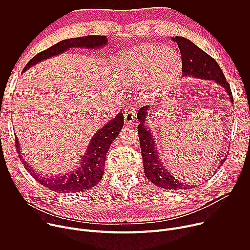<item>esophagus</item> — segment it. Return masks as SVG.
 <instances>
[{"mask_svg": "<svg viewBox=\"0 0 250 250\" xmlns=\"http://www.w3.org/2000/svg\"><path fill=\"white\" fill-rule=\"evenodd\" d=\"M125 123L127 125H132L135 122V117L134 114L131 111H126L125 112Z\"/></svg>", "mask_w": 250, "mask_h": 250, "instance_id": "esophagus-1", "label": "esophagus"}]
</instances>
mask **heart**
Listing matches in <instances>:
<instances>
[{"label":"heart","instance_id":"1","mask_svg":"<svg viewBox=\"0 0 250 250\" xmlns=\"http://www.w3.org/2000/svg\"><path fill=\"white\" fill-rule=\"evenodd\" d=\"M125 81L140 88L146 100H156L173 86L182 69L181 57L169 46L145 44L125 54Z\"/></svg>","mask_w":250,"mask_h":250}]
</instances>
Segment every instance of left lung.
I'll return each mask as SVG.
<instances>
[{
	"label": "left lung",
	"mask_w": 250,
	"mask_h": 250,
	"mask_svg": "<svg viewBox=\"0 0 250 250\" xmlns=\"http://www.w3.org/2000/svg\"><path fill=\"white\" fill-rule=\"evenodd\" d=\"M171 40L178 44V47L180 49L183 77H192L201 80L213 81L227 92L231 104H233V98L230 87L216 60L211 58L201 48H199L191 41L183 37H175L171 38ZM150 108L151 106L149 105L142 106V108L138 110L136 115L137 121L139 122V125H137V131L142 160H144V169L146 178L155 186L168 190L181 191L195 188L194 185H188L175 178L160 159L153 132L146 125ZM226 157L221 160L220 166L224 164Z\"/></svg>",
	"instance_id": "obj_1"
}]
</instances>
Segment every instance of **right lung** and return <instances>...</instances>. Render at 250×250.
Here are the masks:
<instances>
[{"instance_id":"add662e5","label":"right lung","mask_w":250,"mask_h":250,"mask_svg":"<svg viewBox=\"0 0 250 250\" xmlns=\"http://www.w3.org/2000/svg\"><path fill=\"white\" fill-rule=\"evenodd\" d=\"M108 44V39L105 35H87L83 38H75L64 40L52 45L48 49L40 52L32 57L22 70L25 72L30 67L34 66L43 60L62 54L71 48H85V49H100ZM124 125V115L119 113L113 120L106 123L104 126L99 128L91 137L81 162L69 172L58 175L39 174L21 156L20 141L16 137L17 150L20 159L25 169L39 183L47 189L59 193L71 194L79 193L90 190L95 187L102 179L105 155L115 138L119 135Z\"/></svg>"}]
</instances>
